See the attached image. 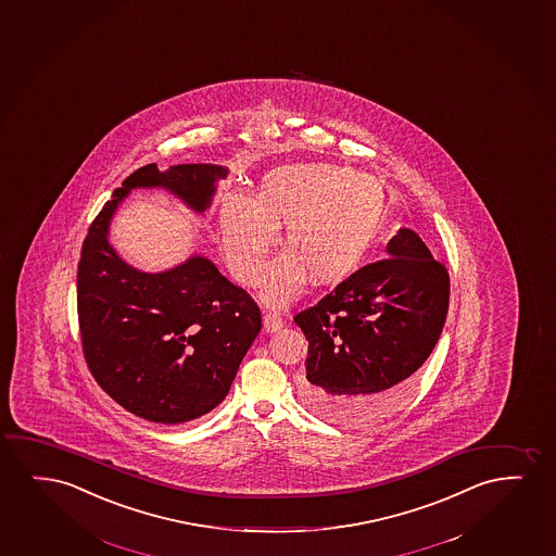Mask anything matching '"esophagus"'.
<instances>
[{"instance_id":"34e87169","label":"esophagus","mask_w":556,"mask_h":556,"mask_svg":"<svg viewBox=\"0 0 556 556\" xmlns=\"http://www.w3.org/2000/svg\"><path fill=\"white\" fill-rule=\"evenodd\" d=\"M282 325H285V320H282L279 313L266 312V315H264V330L266 332H277V330H281Z\"/></svg>"}]
</instances>
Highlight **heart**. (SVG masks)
<instances>
[{
  "instance_id": "obj_1",
  "label": "heart",
  "mask_w": 556,
  "mask_h": 556,
  "mask_svg": "<svg viewBox=\"0 0 556 556\" xmlns=\"http://www.w3.org/2000/svg\"><path fill=\"white\" fill-rule=\"evenodd\" d=\"M388 220V193L372 175L332 163L271 170L252 199L229 191L220 203L222 251L244 285H256L285 229L289 251L264 279V298L285 304L307 282L334 285L363 266Z\"/></svg>"
}]
</instances>
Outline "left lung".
Returning a JSON list of instances; mask_svg holds the SVG:
<instances>
[{"instance_id": "8db88e82", "label": "left lung", "mask_w": 556, "mask_h": 556, "mask_svg": "<svg viewBox=\"0 0 556 556\" xmlns=\"http://www.w3.org/2000/svg\"><path fill=\"white\" fill-rule=\"evenodd\" d=\"M386 252L294 317L309 342L302 401L345 426L403 403L448 313V271L416 231L399 229Z\"/></svg>"}]
</instances>
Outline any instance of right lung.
Instances as JSON below:
<instances>
[{"label": "right lung", "instance_id": "right-lung-1", "mask_svg": "<svg viewBox=\"0 0 556 556\" xmlns=\"http://www.w3.org/2000/svg\"><path fill=\"white\" fill-rule=\"evenodd\" d=\"M228 168L155 163L123 180L92 220L77 266V315L84 355L115 403L155 424H184L228 395L237 368L262 328L258 305L211 260L146 274L108 241L117 206L137 188H163L195 213L213 203Z\"/></svg>", "mask_w": 556, "mask_h": 556}]
</instances>
